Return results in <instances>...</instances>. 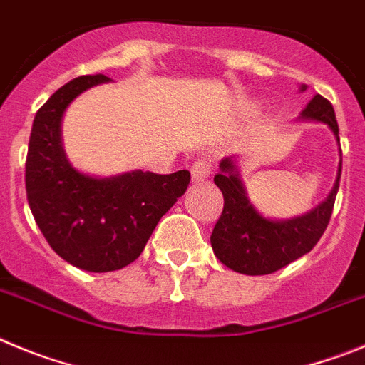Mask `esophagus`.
<instances>
[{"label":"esophagus","instance_id":"obj_1","mask_svg":"<svg viewBox=\"0 0 365 365\" xmlns=\"http://www.w3.org/2000/svg\"><path fill=\"white\" fill-rule=\"evenodd\" d=\"M211 173H212V165L211 162L205 158L196 160V162L192 163V167H190V175H192V180H195V182H203V180L211 176Z\"/></svg>","mask_w":365,"mask_h":365}]
</instances>
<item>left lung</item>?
Masks as SVG:
<instances>
[{
	"instance_id": "obj_1",
	"label": "left lung",
	"mask_w": 365,
	"mask_h": 365,
	"mask_svg": "<svg viewBox=\"0 0 365 365\" xmlns=\"http://www.w3.org/2000/svg\"><path fill=\"white\" fill-rule=\"evenodd\" d=\"M302 91H305V85H302ZM302 118L326 123L340 145L336 116L329 100L317 94L302 110ZM340 175L342 160L338 165L336 182L326 202H322L307 215L277 222L264 218L256 211L249 202L235 160L223 158L220 162V173L215 176V183L223 195L222 216L211 235V245L216 258L232 271L258 277L271 274L309 252L324 235L333 215Z\"/></svg>"
}]
</instances>
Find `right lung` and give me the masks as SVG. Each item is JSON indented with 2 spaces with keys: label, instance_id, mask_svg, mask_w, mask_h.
<instances>
[{
  "label": "right lung",
  "instance_id": "add662e5",
  "mask_svg": "<svg viewBox=\"0 0 365 365\" xmlns=\"http://www.w3.org/2000/svg\"><path fill=\"white\" fill-rule=\"evenodd\" d=\"M109 81L103 74L68 81L36 113L25 163L32 216L52 249L74 267L109 272L142 255L160 218L190 182L189 170H133L94 178L76 170L61 145V118L78 94Z\"/></svg>",
  "mask_w": 365,
  "mask_h": 365
}]
</instances>
